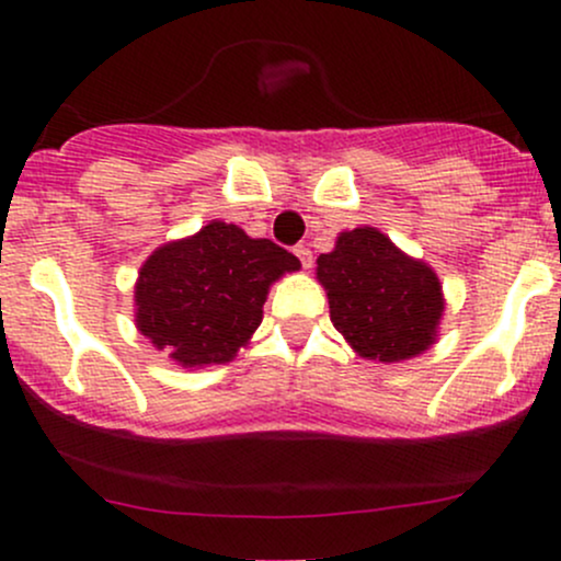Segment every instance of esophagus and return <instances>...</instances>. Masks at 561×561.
<instances>
[{
    "label": "esophagus",
    "mask_w": 561,
    "mask_h": 561,
    "mask_svg": "<svg viewBox=\"0 0 561 561\" xmlns=\"http://www.w3.org/2000/svg\"><path fill=\"white\" fill-rule=\"evenodd\" d=\"M295 255H298V259H300V266L302 268H311L313 255H311V250L306 248V244H298V248H295Z\"/></svg>",
    "instance_id": "1"
}]
</instances>
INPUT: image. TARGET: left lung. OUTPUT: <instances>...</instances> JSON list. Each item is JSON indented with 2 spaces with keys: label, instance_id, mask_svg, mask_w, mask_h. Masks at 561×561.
<instances>
[{
  "label": "left lung",
  "instance_id": "left-lung-1",
  "mask_svg": "<svg viewBox=\"0 0 561 561\" xmlns=\"http://www.w3.org/2000/svg\"><path fill=\"white\" fill-rule=\"evenodd\" d=\"M317 276L330 298L334 330L358 356L403 362L435 343L443 317L440 282L382 231H343L332 253L317 259Z\"/></svg>",
  "mask_w": 561,
  "mask_h": 561
}]
</instances>
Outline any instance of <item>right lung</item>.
<instances>
[{"label":"right lung","mask_w":561,"mask_h":561,"mask_svg":"<svg viewBox=\"0 0 561 561\" xmlns=\"http://www.w3.org/2000/svg\"><path fill=\"white\" fill-rule=\"evenodd\" d=\"M300 261L234 224L210 221L147 259L137 282V327L182 366L227 364L259 330L272 282Z\"/></svg>","instance_id":"add662e5"}]
</instances>
